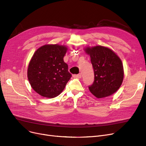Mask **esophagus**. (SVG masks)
<instances>
[{"label": "esophagus", "instance_id": "obj_1", "mask_svg": "<svg viewBox=\"0 0 146 146\" xmlns=\"http://www.w3.org/2000/svg\"><path fill=\"white\" fill-rule=\"evenodd\" d=\"M73 77L74 78H76V79H80L82 78V75L80 74H73Z\"/></svg>", "mask_w": 146, "mask_h": 146}]
</instances>
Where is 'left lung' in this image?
Segmentation results:
<instances>
[{"label": "left lung", "mask_w": 146, "mask_h": 146, "mask_svg": "<svg viewBox=\"0 0 146 146\" xmlns=\"http://www.w3.org/2000/svg\"><path fill=\"white\" fill-rule=\"evenodd\" d=\"M94 70V81L89 86L90 92L98 98L109 96L120 88L124 78V69L119 57L111 49L99 45L88 47Z\"/></svg>", "instance_id": "obj_1"}]
</instances>
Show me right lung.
<instances>
[{
  "instance_id": "right-lung-1",
  "label": "right lung",
  "mask_w": 146,
  "mask_h": 146,
  "mask_svg": "<svg viewBox=\"0 0 146 146\" xmlns=\"http://www.w3.org/2000/svg\"><path fill=\"white\" fill-rule=\"evenodd\" d=\"M64 45H45L34 54L28 68V79L32 88L42 96L52 98L62 92L72 74L63 57Z\"/></svg>"
}]
</instances>
